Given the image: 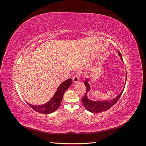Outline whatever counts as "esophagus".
<instances>
[{
  "instance_id": "obj_1",
  "label": "esophagus",
  "mask_w": 146,
  "mask_h": 146,
  "mask_svg": "<svg viewBox=\"0 0 146 146\" xmlns=\"http://www.w3.org/2000/svg\"><path fill=\"white\" fill-rule=\"evenodd\" d=\"M80 80V76H79V74H76L75 75V76L72 78V80L74 83H77Z\"/></svg>"
}]
</instances>
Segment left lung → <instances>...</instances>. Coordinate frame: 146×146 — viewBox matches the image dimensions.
<instances>
[{
    "label": "left lung",
    "mask_w": 146,
    "mask_h": 146,
    "mask_svg": "<svg viewBox=\"0 0 146 146\" xmlns=\"http://www.w3.org/2000/svg\"><path fill=\"white\" fill-rule=\"evenodd\" d=\"M118 54L119 56H120L122 61H123L122 56L120 52L118 51ZM84 83H85V85L86 87V92L85 93V95L84 96L83 98L82 99V102L84 105V107H85V108L88 110V111H89L91 113H100V112L107 111V110L110 109L112 107V106H113L117 102V100L119 99L120 97L121 96L123 91V90L116 98L111 100H104V101H92L90 100L87 97L88 92H89L90 91V84L88 83V79H86L85 82H84Z\"/></svg>",
    "instance_id": "1"
}]
</instances>
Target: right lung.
Wrapping results in <instances>:
<instances>
[{"mask_svg": "<svg viewBox=\"0 0 146 146\" xmlns=\"http://www.w3.org/2000/svg\"><path fill=\"white\" fill-rule=\"evenodd\" d=\"M72 84V79L69 78L63 82L58 88L53 98L45 104L41 105H33L28 104L30 107L35 111L43 114H50L55 111L58 109L63 99L65 91Z\"/></svg>", "mask_w": 146, "mask_h": 146, "instance_id": "right-lung-1", "label": "right lung"}]
</instances>
